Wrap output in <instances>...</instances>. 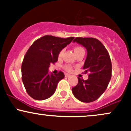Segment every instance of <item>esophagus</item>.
<instances>
[{
  "instance_id": "34e87169",
  "label": "esophagus",
  "mask_w": 131,
  "mask_h": 131,
  "mask_svg": "<svg viewBox=\"0 0 131 131\" xmlns=\"http://www.w3.org/2000/svg\"><path fill=\"white\" fill-rule=\"evenodd\" d=\"M64 76H65L66 78H69V77H70V74H65V75H64Z\"/></svg>"
}]
</instances>
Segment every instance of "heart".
<instances>
[{
  "label": "heart",
  "instance_id": "heart-1",
  "mask_svg": "<svg viewBox=\"0 0 131 131\" xmlns=\"http://www.w3.org/2000/svg\"><path fill=\"white\" fill-rule=\"evenodd\" d=\"M74 51L76 55H77V54L79 53H81V52H84V50L83 48L79 46L76 47L74 48ZM63 53H64V50L63 49V50H61L59 54H58V58H61L63 56ZM64 69L69 72L72 71V70H73V68H72V67H71L70 65H66L65 67H64Z\"/></svg>",
  "mask_w": 131,
  "mask_h": 131
}]
</instances>
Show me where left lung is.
<instances>
[{
    "label": "left lung",
    "mask_w": 131,
    "mask_h": 131,
    "mask_svg": "<svg viewBox=\"0 0 131 131\" xmlns=\"http://www.w3.org/2000/svg\"><path fill=\"white\" fill-rule=\"evenodd\" d=\"M74 42L87 50L83 69L89 73L87 80L78 78V84L72 88L74 96L81 102L97 100L107 88L112 78V61L109 53L100 40L92 37H76Z\"/></svg>",
    "instance_id": "obj_1"
}]
</instances>
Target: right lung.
Returning a JSON list of instances; mask_svg holds the SVG:
<instances>
[{"mask_svg": "<svg viewBox=\"0 0 131 131\" xmlns=\"http://www.w3.org/2000/svg\"><path fill=\"white\" fill-rule=\"evenodd\" d=\"M74 37L44 36L36 40L27 51L21 65L22 81L30 97L37 100L49 98L55 93L64 74L49 73L50 64L58 61V54Z\"/></svg>", "mask_w": 131, "mask_h": 131, "instance_id": "obj_1", "label": "right lung"}]
</instances>
